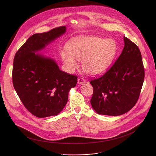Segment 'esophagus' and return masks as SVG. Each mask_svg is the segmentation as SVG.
<instances>
[{
  "instance_id": "obj_1",
  "label": "esophagus",
  "mask_w": 156,
  "mask_h": 156,
  "mask_svg": "<svg viewBox=\"0 0 156 156\" xmlns=\"http://www.w3.org/2000/svg\"><path fill=\"white\" fill-rule=\"evenodd\" d=\"M77 82H78L79 84H83V83H85V79L83 77H80L77 79Z\"/></svg>"
}]
</instances>
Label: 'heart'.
Wrapping results in <instances>:
<instances>
[{"instance_id":"obj_1","label":"heart","mask_w":156,"mask_h":156,"mask_svg":"<svg viewBox=\"0 0 156 156\" xmlns=\"http://www.w3.org/2000/svg\"><path fill=\"white\" fill-rule=\"evenodd\" d=\"M68 52L62 51L61 58L70 71L82 61L84 71L91 76L105 73L111 66L116 53V44L111 39L95 36H82L72 39L67 45Z\"/></svg>"}]
</instances>
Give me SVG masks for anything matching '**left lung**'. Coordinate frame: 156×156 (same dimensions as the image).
Wrapping results in <instances>:
<instances>
[{
    "mask_svg": "<svg viewBox=\"0 0 156 156\" xmlns=\"http://www.w3.org/2000/svg\"><path fill=\"white\" fill-rule=\"evenodd\" d=\"M124 47L114 64L101 77L92 80L90 103L97 113L118 116L133 108L140 95L145 72L138 47L124 37Z\"/></svg>",
    "mask_w": 156,
    "mask_h": 156,
    "instance_id": "1",
    "label": "left lung"
}]
</instances>
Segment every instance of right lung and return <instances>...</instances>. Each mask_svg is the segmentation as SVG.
<instances>
[{
    "label": "right lung",
    "mask_w": 156,
    "mask_h": 156,
    "mask_svg": "<svg viewBox=\"0 0 156 156\" xmlns=\"http://www.w3.org/2000/svg\"><path fill=\"white\" fill-rule=\"evenodd\" d=\"M66 32L61 26L30 37L16 53L12 83L24 107L38 118L58 115L67 104L77 77L59 69L55 61L37 53Z\"/></svg>",
    "instance_id": "obj_1"
}]
</instances>
